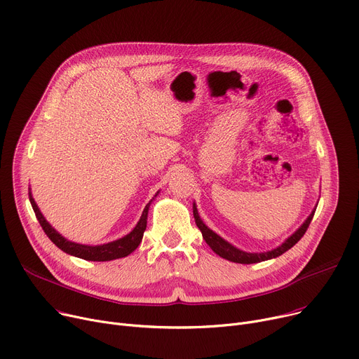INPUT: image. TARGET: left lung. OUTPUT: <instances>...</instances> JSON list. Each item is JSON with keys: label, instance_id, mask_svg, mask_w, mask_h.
<instances>
[{"label": "left lung", "instance_id": "left-lung-1", "mask_svg": "<svg viewBox=\"0 0 359 359\" xmlns=\"http://www.w3.org/2000/svg\"><path fill=\"white\" fill-rule=\"evenodd\" d=\"M315 210L309 215L307 219L303 222V225L293 235H290L287 240H285L280 247H277V248H274L271 251H267V252H245L243 250H238L236 247H233L232 244L225 241L224 238H221L218 233H215L212 229H209L203 224V221L201 219L199 213H198V209H196V205L194 203L195 222H196L198 228L201 229L202 236H203V240L206 241V244L212 248V251L215 254H218L219 257H222V258H225L228 261L240 262V264H254V262H261V261H266V259H271V258H276V257L284 254L285 251H289L293 245H296L300 241V238L307 231L310 222H312V219H313Z\"/></svg>", "mask_w": 359, "mask_h": 359}]
</instances>
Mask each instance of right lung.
Wrapping results in <instances>:
<instances>
[{
	"label": "right lung",
	"instance_id": "1",
	"mask_svg": "<svg viewBox=\"0 0 359 359\" xmlns=\"http://www.w3.org/2000/svg\"><path fill=\"white\" fill-rule=\"evenodd\" d=\"M29 198H30L33 210L36 213V218L40 222L46 235L50 238V241L57 248H60L63 252L82 258V259H88V261H111V259L130 255L140 245V243L142 240V235H144V231L147 226V213H149L150 203L144 208V210H142V215H141L138 224L135 225V228L126 236L119 238V240H116V241L102 244V245H82V244L67 241L66 238H63L49 222L44 219V217L41 215L40 209L37 208V205L32 196V192H29Z\"/></svg>",
	"mask_w": 359,
	"mask_h": 359
}]
</instances>
